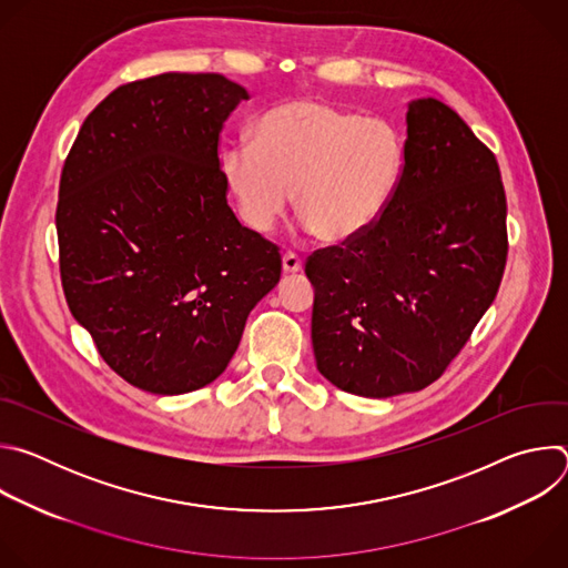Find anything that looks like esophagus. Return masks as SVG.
<instances>
[{
    "mask_svg": "<svg viewBox=\"0 0 568 568\" xmlns=\"http://www.w3.org/2000/svg\"><path fill=\"white\" fill-rule=\"evenodd\" d=\"M301 267H303V261H301L298 254L287 252V254L283 256V272H285V274H296V272H301Z\"/></svg>",
    "mask_w": 568,
    "mask_h": 568,
    "instance_id": "1",
    "label": "esophagus"
}]
</instances>
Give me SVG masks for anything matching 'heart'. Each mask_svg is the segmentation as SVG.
Instances as JSON below:
<instances>
[{"instance_id":"obj_1","label":"heart","mask_w":568,"mask_h":568,"mask_svg":"<svg viewBox=\"0 0 568 568\" xmlns=\"http://www.w3.org/2000/svg\"><path fill=\"white\" fill-rule=\"evenodd\" d=\"M404 143L384 119L312 99L285 101L254 125L252 141L222 152V175L242 222L270 233L296 191V211L326 242L366 233L393 202Z\"/></svg>"}]
</instances>
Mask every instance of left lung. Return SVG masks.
Wrapping results in <instances>:
<instances>
[{
    "label": "left lung",
    "instance_id": "1",
    "mask_svg": "<svg viewBox=\"0 0 568 568\" xmlns=\"http://www.w3.org/2000/svg\"><path fill=\"white\" fill-rule=\"evenodd\" d=\"M506 256L497 156L445 103H409L393 202L366 233L305 263L318 373L364 397L429 386L493 305Z\"/></svg>",
    "mask_w": 568,
    "mask_h": 568
}]
</instances>
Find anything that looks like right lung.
<instances>
[{"mask_svg":"<svg viewBox=\"0 0 568 568\" xmlns=\"http://www.w3.org/2000/svg\"><path fill=\"white\" fill-rule=\"evenodd\" d=\"M247 99L220 73L134 80L90 112L64 159V298L141 390L180 395L222 375L281 278L278 247L237 222L220 169L222 125Z\"/></svg>","mask_w":568,"mask_h":568,"instance_id":"add662e5","label":"right lung"}]
</instances>
